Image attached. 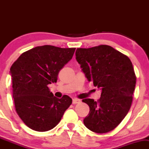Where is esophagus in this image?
I'll use <instances>...</instances> for the list:
<instances>
[{
	"label": "esophagus",
	"instance_id": "34e87169",
	"mask_svg": "<svg viewBox=\"0 0 149 149\" xmlns=\"http://www.w3.org/2000/svg\"><path fill=\"white\" fill-rule=\"evenodd\" d=\"M73 104H78V103H80V100H76V99H73Z\"/></svg>",
	"mask_w": 149,
	"mask_h": 149
}]
</instances>
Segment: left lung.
<instances>
[{
    "label": "left lung",
    "instance_id": "1",
    "mask_svg": "<svg viewBox=\"0 0 149 149\" xmlns=\"http://www.w3.org/2000/svg\"><path fill=\"white\" fill-rule=\"evenodd\" d=\"M76 57L88 80L102 90L97 102L83 100L90 107L84 125L94 132H111L124 119L132 102L136 77L130 59L107 45L78 48Z\"/></svg>",
    "mask_w": 149,
    "mask_h": 149
}]
</instances>
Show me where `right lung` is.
<instances>
[{
  "label": "right lung",
  "mask_w": 149,
  "mask_h": 149,
  "mask_svg": "<svg viewBox=\"0 0 149 149\" xmlns=\"http://www.w3.org/2000/svg\"><path fill=\"white\" fill-rule=\"evenodd\" d=\"M76 48L38 46L23 52L10 68L15 110L24 124L38 132L52 130L72 104L67 95L54 97L48 85L57 83L60 70Z\"/></svg>",
  "instance_id": "1"
}]
</instances>
